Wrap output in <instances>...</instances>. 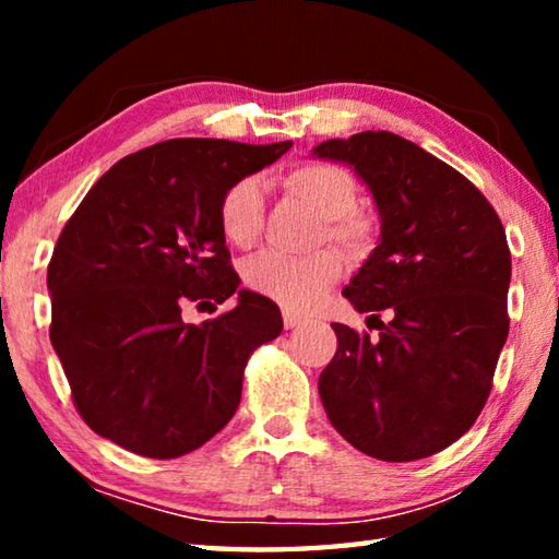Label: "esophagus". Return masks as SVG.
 <instances>
[{
    "label": "esophagus",
    "instance_id": "1",
    "mask_svg": "<svg viewBox=\"0 0 559 559\" xmlns=\"http://www.w3.org/2000/svg\"><path fill=\"white\" fill-rule=\"evenodd\" d=\"M302 323H306V320H302V318L296 316V313H290V310H286V313H283V325H286V330H296V328H300Z\"/></svg>",
    "mask_w": 559,
    "mask_h": 559
}]
</instances>
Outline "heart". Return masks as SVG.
<instances>
[{"mask_svg": "<svg viewBox=\"0 0 559 559\" xmlns=\"http://www.w3.org/2000/svg\"><path fill=\"white\" fill-rule=\"evenodd\" d=\"M283 187L325 219L320 239L335 243L349 259L365 257L374 243V226L355 212L359 200L357 179L330 163H302L283 177ZM219 231L236 249H249L263 224V192L253 177L226 187L216 206ZM343 263L333 251H318L308 259H288L263 251L243 266V281L253 293L271 298L288 310H313L335 286Z\"/></svg>", "mask_w": 559, "mask_h": 559, "instance_id": "heart-1", "label": "heart"}]
</instances>
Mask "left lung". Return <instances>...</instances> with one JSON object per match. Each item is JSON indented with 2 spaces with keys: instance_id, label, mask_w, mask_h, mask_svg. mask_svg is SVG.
Instances as JSON below:
<instances>
[{
  "instance_id": "obj_1",
  "label": "left lung",
  "mask_w": 559,
  "mask_h": 559,
  "mask_svg": "<svg viewBox=\"0 0 559 559\" xmlns=\"http://www.w3.org/2000/svg\"><path fill=\"white\" fill-rule=\"evenodd\" d=\"M316 157L355 167L382 222L380 243L343 296L386 310L380 337L333 323L320 372L328 419L357 451L416 461L466 433L508 340L510 249L498 214L451 165L386 130L325 140Z\"/></svg>"
}]
</instances>
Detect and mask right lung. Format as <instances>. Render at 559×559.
Wrapping results in <instances>:
<instances>
[{
    "label": "right lung",
    "mask_w": 559,
    "mask_h": 559,
    "mask_svg": "<svg viewBox=\"0 0 559 559\" xmlns=\"http://www.w3.org/2000/svg\"><path fill=\"white\" fill-rule=\"evenodd\" d=\"M290 145L165 140L112 165L66 222L46 276L49 335L75 409L103 439L177 459L229 424L243 367L281 335V310L246 288L200 325L185 308L239 288L216 206Z\"/></svg>",
    "instance_id": "right-lung-1"
}]
</instances>
